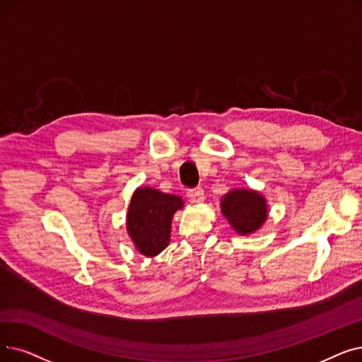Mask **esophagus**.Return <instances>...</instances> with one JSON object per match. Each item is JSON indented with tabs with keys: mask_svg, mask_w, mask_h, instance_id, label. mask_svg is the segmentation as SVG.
<instances>
[{
	"mask_svg": "<svg viewBox=\"0 0 362 362\" xmlns=\"http://www.w3.org/2000/svg\"><path fill=\"white\" fill-rule=\"evenodd\" d=\"M187 197H189V199L192 202H202L204 201V191L202 187H194V189H191L189 192H187Z\"/></svg>",
	"mask_w": 362,
	"mask_h": 362,
	"instance_id": "1",
	"label": "esophagus"
}]
</instances>
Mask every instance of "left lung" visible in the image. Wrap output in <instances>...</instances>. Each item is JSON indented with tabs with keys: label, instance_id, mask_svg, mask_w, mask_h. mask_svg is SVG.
<instances>
[{
	"label": "left lung",
	"instance_id": "obj_1",
	"mask_svg": "<svg viewBox=\"0 0 362 362\" xmlns=\"http://www.w3.org/2000/svg\"><path fill=\"white\" fill-rule=\"evenodd\" d=\"M222 213L241 235L255 232L266 220V201L255 191H230L222 199Z\"/></svg>",
	"mask_w": 362,
	"mask_h": 362
}]
</instances>
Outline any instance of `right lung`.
Here are the masks:
<instances>
[{"label": "right lung", "mask_w": 362, "mask_h": 362, "mask_svg": "<svg viewBox=\"0 0 362 362\" xmlns=\"http://www.w3.org/2000/svg\"><path fill=\"white\" fill-rule=\"evenodd\" d=\"M180 197L139 187L133 194L127 214V229L140 253L153 257L168 245L171 218L182 209Z\"/></svg>", "instance_id": "1"}]
</instances>
